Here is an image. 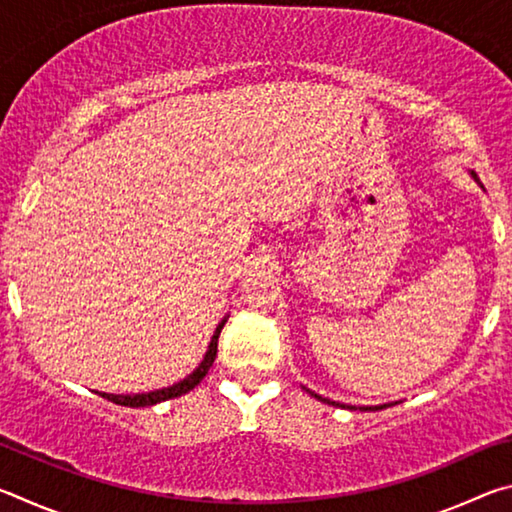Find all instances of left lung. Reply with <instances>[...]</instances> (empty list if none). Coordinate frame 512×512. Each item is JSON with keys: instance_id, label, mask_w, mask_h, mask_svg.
Returning a JSON list of instances; mask_svg holds the SVG:
<instances>
[{"instance_id": "left-lung-1", "label": "left lung", "mask_w": 512, "mask_h": 512, "mask_svg": "<svg viewBox=\"0 0 512 512\" xmlns=\"http://www.w3.org/2000/svg\"><path fill=\"white\" fill-rule=\"evenodd\" d=\"M311 393V391H309ZM314 397H318L320 402H327V404H334V406H348V404H339V402H332V400H327V397H320V395H316V393H311ZM386 406V404H384ZM384 406H359V411H379V409H384ZM348 409H357V406H348Z\"/></svg>"}]
</instances>
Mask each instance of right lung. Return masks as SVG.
<instances>
[{
	"mask_svg": "<svg viewBox=\"0 0 512 512\" xmlns=\"http://www.w3.org/2000/svg\"><path fill=\"white\" fill-rule=\"evenodd\" d=\"M225 325V318L221 320L219 325H216L214 329V336L210 345H207V352L205 357L201 361V366H198L192 375H187L183 381H178V384H173L169 388H160V391H151V393H137V395H112V393H99L101 397H106V400L115 402V404H121V406H133V409H137V406H153L158 402H167V400H173V397H180L192 391V388H196L198 384H201L203 377L207 375V370L212 368V363L216 359V345H219V334L221 329Z\"/></svg>",
	"mask_w": 512,
	"mask_h": 512,
	"instance_id": "add662e5",
	"label": "right lung"
}]
</instances>
